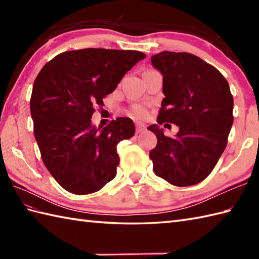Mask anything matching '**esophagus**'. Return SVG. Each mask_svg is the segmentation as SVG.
<instances>
[{
    "mask_svg": "<svg viewBox=\"0 0 259 259\" xmlns=\"http://www.w3.org/2000/svg\"><path fill=\"white\" fill-rule=\"evenodd\" d=\"M136 131H137V134L145 133V131H146V125L142 124V123H137L136 124Z\"/></svg>",
    "mask_w": 259,
    "mask_h": 259,
    "instance_id": "esophagus-1",
    "label": "esophagus"
}]
</instances>
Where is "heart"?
I'll return each instance as SVG.
<instances>
[{"label": "heart", "instance_id": "b5f03b06", "mask_svg": "<svg viewBox=\"0 0 259 259\" xmlns=\"http://www.w3.org/2000/svg\"><path fill=\"white\" fill-rule=\"evenodd\" d=\"M131 114L138 119H144L148 114L147 108L145 106H142V104H136V106L131 108Z\"/></svg>", "mask_w": 259, "mask_h": 259}]
</instances>
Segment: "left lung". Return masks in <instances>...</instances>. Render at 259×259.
<instances>
[{"instance_id":"obj_1","label":"left lung","mask_w":259,"mask_h":259,"mask_svg":"<svg viewBox=\"0 0 259 259\" xmlns=\"http://www.w3.org/2000/svg\"><path fill=\"white\" fill-rule=\"evenodd\" d=\"M151 63L163 75L157 122L179 126L175 138L157 124L148 126L158 140L149 153L153 171L174 186L196 185L212 171L227 146L234 122L229 84L216 68L191 53L163 51Z\"/></svg>"}]
</instances>
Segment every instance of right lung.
<instances>
[{
    "label": "right lung",
    "instance_id": "right-lung-1",
    "mask_svg": "<svg viewBox=\"0 0 259 259\" xmlns=\"http://www.w3.org/2000/svg\"><path fill=\"white\" fill-rule=\"evenodd\" d=\"M145 58L134 50L65 51L37 74L30 100L34 137L43 163L65 190L92 194L115 177L117 145L134 137L135 124L130 118H117L100 130L90 119Z\"/></svg>",
    "mask_w": 259,
    "mask_h": 259
}]
</instances>
